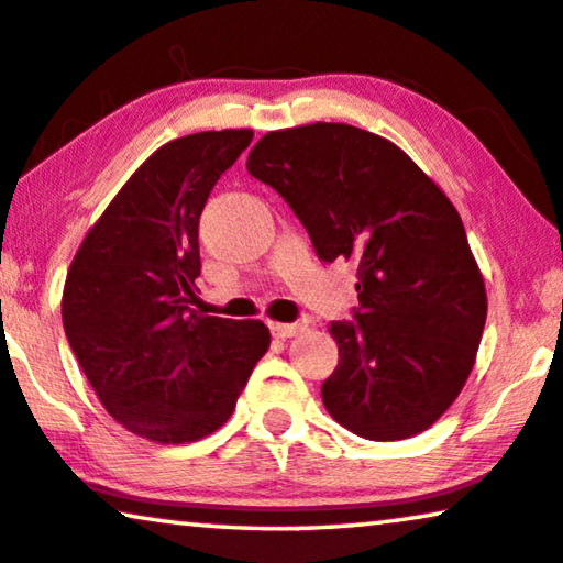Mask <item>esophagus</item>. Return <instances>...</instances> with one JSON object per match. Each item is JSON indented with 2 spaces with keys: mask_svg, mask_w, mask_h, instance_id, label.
I'll return each instance as SVG.
<instances>
[{
  "mask_svg": "<svg viewBox=\"0 0 563 563\" xmlns=\"http://www.w3.org/2000/svg\"><path fill=\"white\" fill-rule=\"evenodd\" d=\"M303 329H306L303 323H271V331L275 339H290V336L300 334Z\"/></svg>",
  "mask_w": 563,
  "mask_h": 563,
  "instance_id": "obj_1",
  "label": "esophagus"
}]
</instances>
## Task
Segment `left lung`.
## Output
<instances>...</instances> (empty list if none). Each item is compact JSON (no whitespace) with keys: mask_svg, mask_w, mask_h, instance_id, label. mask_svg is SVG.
<instances>
[{"mask_svg":"<svg viewBox=\"0 0 563 563\" xmlns=\"http://www.w3.org/2000/svg\"><path fill=\"white\" fill-rule=\"evenodd\" d=\"M247 170L296 211L323 263L357 265V323L329 329V416L369 441L431 429L462 393L487 319L454 203L395 142L339 122L267 132Z\"/></svg>","mask_w":563,"mask_h":563,"instance_id":"8db88e82","label":"left lung"}]
</instances>
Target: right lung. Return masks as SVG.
I'll return each mask as SVG.
<instances>
[{
  "label": "right lung",
  "instance_id": "right-lung-1",
  "mask_svg": "<svg viewBox=\"0 0 563 563\" xmlns=\"http://www.w3.org/2000/svg\"><path fill=\"white\" fill-rule=\"evenodd\" d=\"M252 130L196 132L157 147L86 232L63 285V329L107 413L134 437L191 443L234 413L263 321L194 311L199 217Z\"/></svg>",
  "mask_w": 563,
  "mask_h": 563
}]
</instances>
